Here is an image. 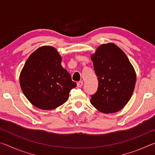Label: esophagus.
Wrapping results in <instances>:
<instances>
[{
	"label": "esophagus",
	"mask_w": 155,
	"mask_h": 155,
	"mask_svg": "<svg viewBox=\"0 0 155 155\" xmlns=\"http://www.w3.org/2000/svg\"><path fill=\"white\" fill-rule=\"evenodd\" d=\"M83 85V81H79V82L77 83V87H81Z\"/></svg>",
	"instance_id": "obj_1"
}]
</instances>
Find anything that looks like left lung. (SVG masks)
Segmentation results:
<instances>
[{
	"label": "left lung",
	"mask_w": 155,
	"mask_h": 155,
	"mask_svg": "<svg viewBox=\"0 0 155 155\" xmlns=\"http://www.w3.org/2000/svg\"><path fill=\"white\" fill-rule=\"evenodd\" d=\"M98 80L91 104L103 114L119 111L134 91L136 73L126 54L114 43L103 44L91 55Z\"/></svg>",
	"instance_id": "obj_1"
}]
</instances>
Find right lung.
I'll list each match as a JSON object with an SVG mask.
<instances>
[{"label":"right lung","mask_w":155,"mask_h":155,"mask_svg":"<svg viewBox=\"0 0 155 155\" xmlns=\"http://www.w3.org/2000/svg\"><path fill=\"white\" fill-rule=\"evenodd\" d=\"M61 57L55 48L43 46L26 61L20 75V85L28 101L43 110H52L69 98L77 83L61 64Z\"/></svg>","instance_id":"right-lung-1"}]
</instances>
